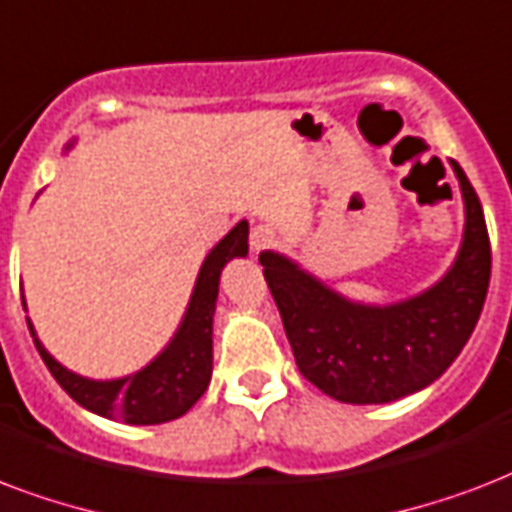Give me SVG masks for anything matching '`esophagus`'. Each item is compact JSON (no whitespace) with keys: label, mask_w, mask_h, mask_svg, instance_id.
Returning <instances> with one entry per match:
<instances>
[{"label":"esophagus","mask_w":512,"mask_h":512,"mask_svg":"<svg viewBox=\"0 0 512 512\" xmlns=\"http://www.w3.org/2000/svg\"><path fill=\"white\" fill-rule=\"evenodd\" d=\"M248 243H251L253 253H261L264 248L275 243V229L267 227V224H259V227L251 229V237H248Z\"/></svg>","instance_id":"1"}]
</instances>
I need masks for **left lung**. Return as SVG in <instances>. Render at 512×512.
<instances>
[{
    "mask_svg": "<svg viewBox=\"0 0 512 512\" xmlns=\"http://www.w3.org/2000/svg\"><path fill=\"white\" fill-rule=\"evenodd\" d=\"M465 235L451 269L419 296L395 304L344 299L283 253L259 256L296 366L342 403H390L425 390L454 363L481 318L491 277L486 219L457 162Z\"/></svg>",
    "mask_w": 512,
    "mask_h": 512,
    "instance_id": "8db88e82",
    "label": "left lung"
}]
</instances>
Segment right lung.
Segmentation results:
<instances>
[{
	"mask_svg": "<svg viewBox=\"0 0 512 512\" xmlns=\"http://www.w3.org/2000/svg\"><path fill=\"white\" fill-rule=\"evenodd\" d=\"M71 146V144H69ZM237 256H248V221H240L202 261L194 283L192 299L181 326L170 344L141 371L122 379H87L63 368L37 339L29 323L39 355L55 376V382L77 400L79 406L98 417L120 419L125 425H162L184 417L186 411L208 390L213 374V312L219 296V280L224 264ZM26 310V304H23Z\"/></svg>",
	"mask_w": 512,
	"mask_h": 512,
	"instance_id": "obj_1",
	"label": "right lung"
}]
</instances>
